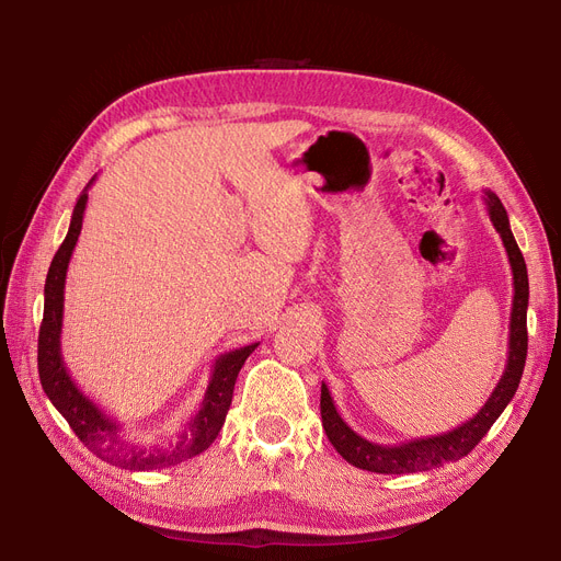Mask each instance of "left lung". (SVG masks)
<instances>
[{
  "mask_svg": "<svg viewBox=\"0 0 561 561\" xmlns=\"http://www.w3.org/2000/svg\"><path fill=\"white\" fill-rule=\"evenodd\" d=\"M484 203L491 225L501 233V241L505 245L507 260L513 268V313H511V339H507V360L503 377L491 390L489 400L482 404V410L474 414L470 421L461 426L433 437H419L410 439L402 445H377L369 443L363 435L355 433L348 423L339 416L334 400L330 396V388L320 386V416L322 428L328 433L332 447L342 454L346 461L355 468H363L369 472L381 474H404V472H423L433 470L445 463L458 461L466 454L474 449V445L486 435V431L494 426L496 419L503 414L507 402L517 393V386L526 363V307H529V276H526V264L522 252L517 248L515 236L511 231V219L503 208L501 198L494 192H484Z\"/></svg>",
  "mask_w": 561,
  "mask_h": 561,
  "instance_id": "left-lung-1",
  "label": "left lung"
}]
</instances>
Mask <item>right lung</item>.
I'll use <instances>...</instances> for the list:
<instances>
[{
  "mask_svg": "<svg viewBox=\"0 0 561 561\" xmlns=\"http://www.w3.org/2000/svg\"><path fill=\"white\" fill-rule=\"evenodd\" d=\"M95 180V178H93ZM89 182V186L93 184ZM89 186L77 198L72 213L70 229L62 245L58 248L54 262L48 266V276L44 285V320L39 328V348L37 365L44 393L54 402L56 410L70 423L75 435L103 461L126 468L133 472L159 470L186 461L201 451H206L215 437L225 426L229 404L233 398V383L248 355L257 348V344L233 348L222 353L213 365V375L203 396L201 410L192 416V421L175 435L171 445H145L138 439H130L122 433L118 421L105 414L100 407L81 393V388L72 381L70 371L65 367L60 353V334H62V307H65V276L70 266L72 250L79 241L83 210L89 203Z\"/></svg>",
  "mask_w": 561,
  "mask_h": 561,
  "instance_id": "right-lung-1",
  "label": "right lung"
}]
</instances>
